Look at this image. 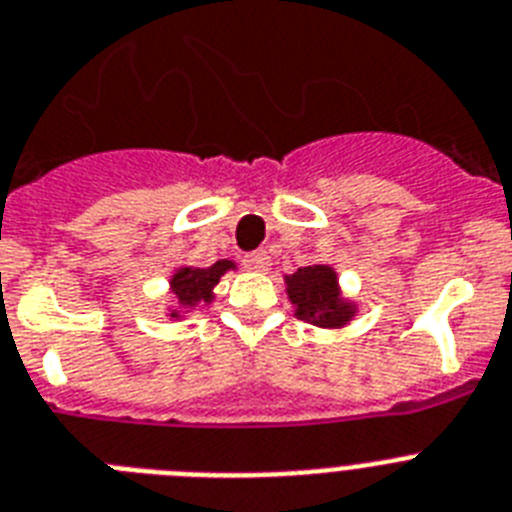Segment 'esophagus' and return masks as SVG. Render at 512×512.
<instances>
[{
    "instance_id": "esophagus-1",
    "label": "esophagus",
    "mask_w": 512,
    "mask_h": 512,
    "mask_svg": "<svg viewBox=\"0 0 512 512\" xmlns=\"http://www.w3.org/2000/svg\"><path fill=\"white\" fill-rule=\"evenodd\" d=\"M243 264H246V269H251V272H266V269H269V253L266 251L246 253V256H243Z\"/></svg>"
}]
</instances>
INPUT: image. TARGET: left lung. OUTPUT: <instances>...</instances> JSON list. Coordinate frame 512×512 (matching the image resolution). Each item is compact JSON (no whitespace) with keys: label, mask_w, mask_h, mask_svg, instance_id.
Listing matches in <instances>:
<instances>
[{"label":"left lung","mask_w":512,"mask_h":512,"mask_svg":"<svg viewBox=\"0 0 512 512\" xmlns=\"http://www.w3.org/2000/svg\"><path fill=\"white\" fill-rule=\"evenodd\" d=\"M287 279V295L298 305V318L313 321L316 326H342L352 318V305L344 303L336 285V272L331 266H303Z\"/></svg>","instance_id":"1"}]
</instances>
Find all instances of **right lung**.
<instances>
[{
  "instance_id": "1",
  "label": "right lung",
  "mask_w": 512,
  "mask_h": 512,
  "mask_svg": "<svg viewBox=\"0 0 512 512\" xmlns=\"http://www.w3.org/2000/svg\"><path fill=\"white\" fill-rule=\"evenodd\" d=\"M233 261H217V264L207 266V269H196V266H183L173 274L170 279V287H173V295L178 298V303L183 308H191V305L202 303V300L212 298V287L220 282L222 274L227 269H233ZM176 316V313H173Z\"/></svg>"
}]
</instances>
